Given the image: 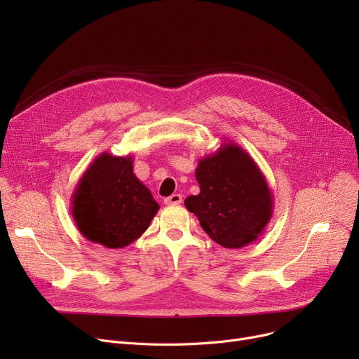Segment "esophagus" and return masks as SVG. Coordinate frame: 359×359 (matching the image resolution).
Here are the masks:
<instances>
[{"instance_id": "obj_1", "label": "esophagus", "mask_w": 359, "mask_h": 359, "mask_svg": "<svg viewBox=\"0 0 359 359\" xmlns=\"http://www.w3.org/2000/svg\"><path fill=\"white\" fill-rule=\"evenodd\" d=\"M164 203L165 205H179V203H182V195L173 194L172 196H168V198L164 199Z\"/></svg>"}]
</instances>
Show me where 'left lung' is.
Instances as JSON below:
<instances>
[{
    "instance_id": "1",
    "label": "left lung",
    "mask_w": 359,
    "mask_h": 359,
    "mask_svg": "<svg viewBox=\"0 0 359 359\" xmlns=\"http://www.w3.org/2000/svg\"><path fill=\"white\" fill-rule=\"evenodd\" d=\"M199 195L186 198L201 227L215 243L240 249L257 240L273 214L268 182L246 149L224 142L199 160L196 172Z\"/></svg>"
}]
</instances>
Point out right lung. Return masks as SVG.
I'll use <instances>...</instances> for the list:
<instances>
[{
  "mask_svg": "<svg viewBox=\"0 0 359 359\" xmlns=\"http://www.w3.org/2000/svg\"><path fill=\"white\" fill-rule=\"evenodd\" d=\"M132 157L103 153L94 158L71 196L79 231L107 249H122L140 238L160 210L135 176Z\"/></svg>",
  "mask_w": 359,
  "mask_h": 359,
  "instance_id": "right-lung-1",
  "label": "right lung"
}]
</instances>
